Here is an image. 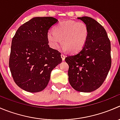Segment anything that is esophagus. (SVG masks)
I'll list each match as a JSON object with an SVG mask.
<instances>
[{"instance_id": "1", "label": "esophagus", "mask_w": 120, "mask_h": 120, "mask_svg": "<svg viewBox=\"0 0 120 120\" xmlns=\"http://www.w3.org/2000/svg\"><path fill=\"white\" fill-rule=\"evenodd\" d=\"M61 59H62V60H65V57H66V56H65V55H64V54H61Z\"/></svg>"}]
</instances>
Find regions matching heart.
<instances>
[{
    "instance_id": "heart-1",
    "label": "heart",
    "mask_w": 120,
    "mask_h": 120,
    "mask_svg": "<svg viewBox=\"0 0 120 120\" xmlns=\"http://www.w3.org/2000/svg\"><path fill=\"white\" fill-rule=\"evenodd\" d=\"M88 38L87 24L73 20L61 22L55 27L54 32L49 30L47 33V40L52 49H57L62 43L64 49L73 54L82 49Z\"/></svg>"
}]
</instances>
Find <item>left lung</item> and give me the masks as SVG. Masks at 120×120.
<instances>
[{"instance_id": "1", "label": "left lung", "mask_w": 120, "mask_h": 120, "mask_svg": "<svg viewBox=\"0 0 120 120\" xmlns=\"http://www.w3.org/2000/svg\"><path fill=\"white\" fill-rule=\"evenodd\" d=\"M78 19L88 28V38L82 49L67 56L68 81L76 91L90 93L99 88L111 68V44L104 28L91 17Z\"/></svg>"}]
</instances>
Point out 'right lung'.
<instances>
[{
	"mask_svg": "<svg viewBox=\"0 0 120 120\" xmlns=\"http://www.w3.org/2000/svg\"><path fill=\"white\" fill-rule=\"evenodd\" d=\"M58 23L53 17H36L17 29L11 41L9 68L16 84L37 93L48 84L53 68L61 63V53L49 47L47 33Z\"/></svg>",
	"mask_w": 120,
	"mask_h": 120,
	"instance_id": "1",
	"label": "right lung"
}]
</instances>
